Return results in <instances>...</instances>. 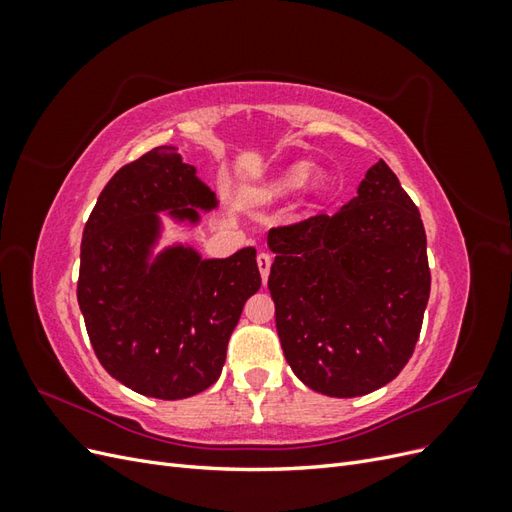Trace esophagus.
Listing matches in <instances>:
<instances>
[{
	"label": "esophagus",
	"instance_id": "34e87169",
	"mask_svg": "<svg viewBox=\"0 0 512 512\" xmlns=\"http://www.w3.org/2000/svg\"><path fill=\"white\" fill-rule=\"evenodd\" d=\"M256 262H258V271H260V277H262V282L267 284V280H269V271H271V256L269 254H265V252H260L258 254V258H256Z\"/></svg>",
	"mask_w": 512,
	"mask_h": 512
}]
</instances>
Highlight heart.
I'll list each match as a JSON object with an SVG mask.
<instances>
[{"label": "heart", "mask_w": 512, "mask_h": 512, "mask_svg": "<svg viewBox=\"0 0 512 512\" xmlns=\"http://www.w3.org/2000/svg\"><path fill=\"white\" fill-rule=\"evenodd\" d=\"M329 175L324 170H312V164L299 160L284 166L280 173H275L271 179L262 181L256 188L250 190V200L256 205H269L294 196L305 190V194H320L327 188Z\"/></svg>", "instance_id": "obj_1"}]
</instances>
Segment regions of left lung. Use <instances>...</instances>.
<instances>
[{
	"mask_svg": "<svg viewBox=\"0 0 512 512\" xmlns=\"http://www.w3.org/2000/svg\"><path fill=\"white\" fill-rule=\"evenodd\" d=\"M269 290L284 356L303 384L361 397L414 352L431 275L421 213L378 160L333 215L273 228Z\"/></svg>",
	"mask_w": 512,
	"mask_h": 512,
	"instance_id": "8db88e82",
	"label": "left lung"
}]
</instances>
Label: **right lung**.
<instances>
[{"label":"right lung","mask_w":512,"mask_h":512,"mask_svg":"<svg viewBox=\"0 0 512 512\" xmlns=\"http://www.w3.org/2000/svg\"><path fill=\"white\" fill-rule=\"evenodd\" d=\"M218 205L196 166L162 145L117 170L85 224L81 314L102 367L136 393L185 399L209 389L260 288L254 247L203 258L190 243L160 245L164 220L196 228Z\"/></svg>","instance_id":"1"}]
</instances>
